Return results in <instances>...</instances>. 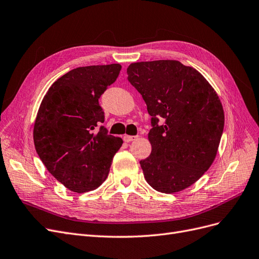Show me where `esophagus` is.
Wrapping results in <instances>:
<instances>
[{
	"label": "esophagus",
	"instance_id": "esophagus-1",
	"mask_svg": "<svg viewBox=\"0 0 259 259\" xmlns=\"http://www.w3.org/2000/svg\"><path fill=\"white\" fill-rule=\"evenodd\" d=\"M138 139V137L137 136H123V141L124 142H127V143H129V142H132V141H135V140H137Z\"/></svg>",
	"mask_w": 259,
	"mask_h": 259
}]
</instances>
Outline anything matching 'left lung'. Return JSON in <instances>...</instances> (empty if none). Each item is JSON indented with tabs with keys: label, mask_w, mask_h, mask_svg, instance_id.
Segmentation results:
<instances>
[{
	"label": "left lung",
	"mask_w": 259,
	"mask_h": 259,
	"mask_svg": "<svg viewBox=\"0 0 259 259\" xmlns=\"http://www.w3.org/2000/svg\"><path fill=\"white\" fill-rule=\"evenodd\" d=\"M127 73L151 116V154L140 161L148 185L167 194L192 186L212 164L221 141L224 111L218 94L178 61L132 63Z\"/></svg>",
	"instance_id": "1"
}]
</instances>
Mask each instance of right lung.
Masks as SVG:
<instances>
[{
    "label": "right lung",
    "instance_id": "right-lung-1",
    "mask_svg": "<svg viewBox=\"0 0 259 259\" xmlns=\"http://www.w3.org/2000/svg\"><path fill=\"white\" fill-rule=\"evenodd\" d=\"M119 64L79 67L62 75L47 92L38 110L34 145L49 173L67 189L84 193L107 179L122 140L100 126V96L116 81Z\"/></svg>",
    "mask_w": 259,
    "mask_h": 259
}]
</instances>
